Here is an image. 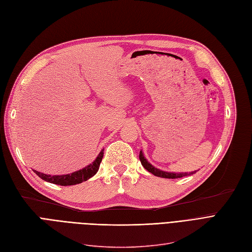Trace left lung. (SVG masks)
Segmentation results:
<instances>
[{
	"label": "left lung",
	"instance_id": "obj_1",
	"mask_svg": "<svg viewBox=\"0 0 252 252\" xmlns=\"http://www.w3.org/2000/svg\"><path fill=\"white\" fill-rule=\"evenodd\" d=\"M139 159H140V162L142 164V166L144 168L148 171L153 173L156 176H159V178H164V179H179V178H183V176H187V175H192L197 170L195 171H191V172H168V171H164L161 170L159 168H156L154 165H152L150 162H148L145 157L142 153V151H140V154H139Z\"/></svg>",
	"mask_w": 252,
	"mask_h": 252
}]
</instances>
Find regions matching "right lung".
Returning <instances> with one entry per match:
<instances>
[{"instance_id":"1","label":"right lung","mask_w":252,"mask_h":252,"mask_svg":"<svg viewBox=\"0 0 252 252\" xmlns=\"http://www.w3.org/2000/svg\"><path fill=\"white\" fill-rule=\"evenodd\" d=\"M102 157H104V150H101L98 156L96 157V159L93 161L91 164L87 165L84 168L74 171L72 173L68 174H61V175H50V174H45L42 172H39L37 170H33L37 175L39 176L40 179L43 181L55 184V185H60V186H72V185H77L81 184L83 182H85L92 178L94 175L99 168L100 162L102 160Z\"/></svg>"}]
</instances>
